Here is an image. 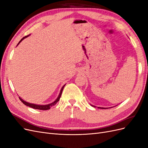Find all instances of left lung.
<instances>
[{
	"instance_id": "1",
	"label": "left lung",
	"mask_w": 148,
	"mask_h": 148,
	"mask_svg": "<svg viewBox=\"0 0 148 148\" xmlns=\"http://www.w3.org/2000/svg\"><path fill=\"white\" fill-rule=\"evenodd\" d=\"M92 107H96V106H92V105H91ZM98 108H99V109H108V108H104V107H98ZM111 108V107H110Z\"/></svg>"
}]
</instances>
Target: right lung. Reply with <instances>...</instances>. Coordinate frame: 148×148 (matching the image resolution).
Masks as SVG:
<instances>
[{
  "label": "right lung",
  "instance_id": "add662e5",
  "mask_svg": "<svg viewBox=\"0 0 148 148\" xmlns=\"http://www.w3.org/2000/svg\"><path fill=\"white\" fill-rule=\"evenodd\" d=\"M28 36H29V35H28V36H25L24 38H22V39L20 40V41L18 42V44H17V46L18 45V44H19L22 41H23V40L25 38H27ZM65 86V84H64V86H62V88H61V90H60V91L59 95V96L57 97V99H56L54 101H53V102L51 103V104H46V105H38V104H31V103H29V102H26V101H24L23 99H22L20 97H19V99H20V101H21L23 103V104H24L25 105L27 106H28V107H32V108H33V109H39V110H49V109H51V107L52 106L56 105V104H57V102L60 100V97H61L62 93V91H63V89H64V88Z\"/></svg>",
  "mask_w": 148,
  "mask_h": 148
}]
</instances>
